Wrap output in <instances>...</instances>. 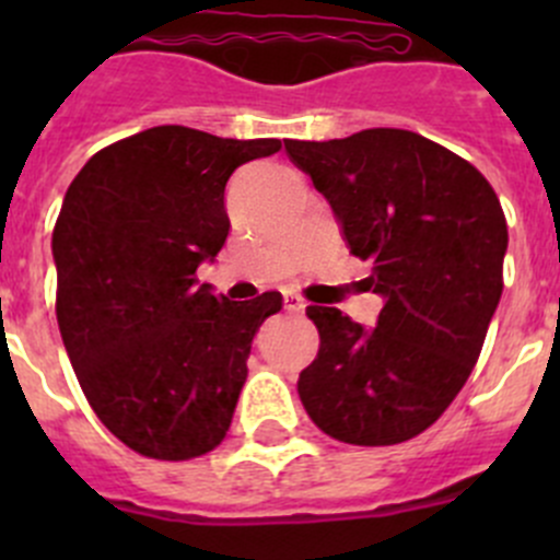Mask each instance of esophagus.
<instances>
[{
    "label": "esophagus",
    "instance_id": "34e87169",
    "mask_svg": "<svg viewBox=\"0 0 560 560\" xmlns=\"http://www.w3.org/2000/svg\"><path fill=\"white\" fill-rule=\"evenodd\" d=\"M284 308H287V312H292V314H303V308H306V301H303L301 295H295V292H287Z\"/></svg>",
    "mask_w": 560,
    "mask_h": 560
}]
</instances>
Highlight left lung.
I'll return each mask as SVG.
<instances>
[{
  "instance_id": "8db88e82",
  "label": "left lung",
  "mask_w": 560,
  "mask_h": 560,
  "mask_svg": "<svg viewBox=\"0 0 560 560\" xmlns=\"http://www.w3.org/2000/svg\"><path fill=\"white\" fill-rule=\"evenodd\" d=\"M382 295L376 327L308 306L319 352L298 393L319 431L358 447L415 439L466 385L504 290L506 219L482 173L409 129L287 140Z\"/></svg>"
}]
</instances>
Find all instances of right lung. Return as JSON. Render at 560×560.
Listing matches in <instances>:
<instances>
[{"mask_svg":"<svg viewBox=\"0 0 560 560\" xmlns=\"http://www.w3.org/2000/svg\"><path fill=\"white\" fill-rule=\"evenodd\" d=\"M281 140L165 124L97 151L54 228L56 319L94 415L129 450L189 460L228 436L279 292L228 301L197 268L230 233L224 186Z\"/></svg>","mask_w":560,"mask_h":560,"instance_id":"right-lung-1","label":"right lung"}]
</instances>
